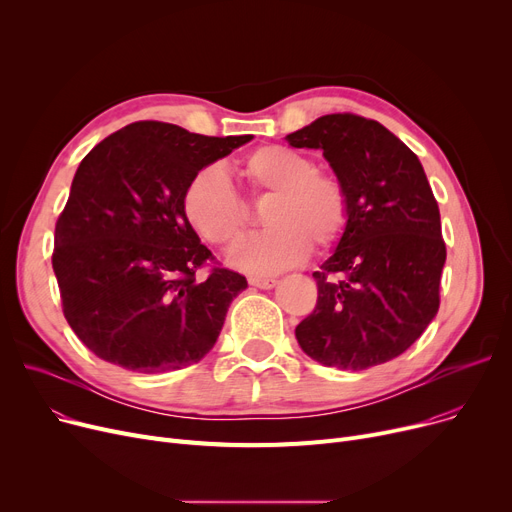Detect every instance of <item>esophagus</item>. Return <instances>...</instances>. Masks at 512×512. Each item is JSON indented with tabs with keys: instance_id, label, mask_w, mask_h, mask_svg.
<instances>
[{
	"instance_id": "obj_1",
	"label": "esophagus",
	"mask_w": 512,
	"mask_h": 512,
	"mask_svg": "<svg viewBox=\"0 0 512 512\" xmlns=\"http://www.w3.org/2000/svg\"><path fill=\"white\" fill-rule=\"evenodd\" d=\"M249 284L255 288H261V290H270V288L278 286V280L276 278H249Z\"/></svg>"
}]
</instances>
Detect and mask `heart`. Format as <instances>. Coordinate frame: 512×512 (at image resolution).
Here are the masks:
<instances>
[{
  "instance_id": "1",
  "label": "heart",
  "mask_w": 512,
  "mask_h": 512,
  "mask_svg": "<svg viewBox=\"0 0 512 512\" xmlns=\"http://www.w3.org/2000/svg\"><path fill=\"white\" fill-rule=\"evenodd\" d=\"M242 176L253 191L274 193L265 211L263 232L240 238L228 263L253 276H272L301 263L313 247L330 249L348 222L342 184L317 172L315 161L284 145H263L242 161ZM182 213L209 245H228L245 226V207L220 166H205L191 176L182 193Z\"/></svg>"
}]
</instances>
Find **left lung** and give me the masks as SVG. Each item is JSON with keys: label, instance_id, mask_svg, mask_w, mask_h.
Listing matches in <instances>:
<instances>
[{"label": "left lung", "instance_id": "8db88e82", "mask_svg": "<svg viewBox=\"0 0 512 512\" xmlns=\"http://www.w3.org/2000/svg\"><path fill=\"white\" fill-rule=\"evenodd\" d=\"M319 149L348 199L334 253L313 272L317 305L294 330L326 367L382 365L425 332L446 261L440 209L419 157L375 120L328 114L286 137Z\"/></svg>", "mask_w": 512, "mask_h": 512}]
</instances>
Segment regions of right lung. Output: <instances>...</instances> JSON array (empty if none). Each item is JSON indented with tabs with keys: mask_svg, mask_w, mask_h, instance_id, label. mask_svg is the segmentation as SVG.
Returning <instances> with one entry per match:
<instances>
[{
	"mask_svg": "<svg viewBox=\"0 0 512 512\" xmlns=\"http://www.w3.org/2000/svg\"><path fill=\"white\" fill-rule=\"evenodd\" d=\"M251 139L134 122L80 161L51 263L68 324L99 359L164 373L211 351L247 280L213 267L197 282L213 257L184 220L182 193L195 172Z\"/></svg>",
	"mask_w": 512,
	"mask_h": 512,
	"instance_id": "add662e5",
	"label": "right lung"
}]
</instances>
